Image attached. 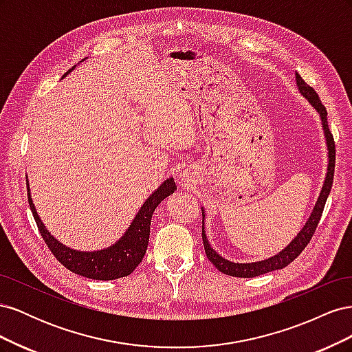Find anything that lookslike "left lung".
I'll use <instances>...</instances> for the list:
<instances>
[{"label": "left lung", "instance_id": "1", "mask_svg": "<svg viewBox=\"0 0 352 352\" xmlns=\"http://www.w3.org/2000/svg\"><path fill=\"white\" fill-rule=\"evenodd\" d=\"M296 76V85L298 88H300L301 94L304 97L311 102L313 107L318 111L322 117V123H323V131H324V136H326V141H327V148H329V167H327V175H326V180H324V185L322 188V192L320 197L317 199V204L311 212L310 219L305 223V226L302 228V230L298 233L296 238L287 245V247L279 252L278 255H274V257L269 258V260H264V261H258V263H248V264H236V263H232L228 261L225 258H221L220 255L210 247V243L206 238V233L204 229H202V242H204V250L207 254V258L216 265V269L220 270L221 273L229 274V276H235V278H255V276H260L264 273H269L273 270H279L286 267L287 264L292 263L298 255H300L308 243H310L314 232L317 229L318 221H320V217L323 214V210H324V204L327 201V197L330 194V189H332V184H333V175H335V155H336V150H335V140H333V135L332 132L329 131V124H327V111L326 107L322 104L320 97H318L317 92L314 91L313 87L310 85H307L305 80L300 76V74H295ZM204 212V211H202Z\"/></svg>", "mask_w": 352, "mask_h": 352}]
</instances>
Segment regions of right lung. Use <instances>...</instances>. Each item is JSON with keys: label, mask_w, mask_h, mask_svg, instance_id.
<instances>
[{"label": "right lung", "mask_w": 352, "mask_h": 352, "mask_svg": "<svg viewBox=\"0 0 352 352\" xmlns=\"http://www.w3.org/2000/svg\"><path fill=\"white\" fill-rule=\"evenodd\" d=\"M175 190V180L167 179L166 182L144 202V206L136 214L131 228L126 230L124 236L119 242L114 243L113 247L97 252H79L61 245L58 241L54 239V236H51V233L45 229L44 225H42L41 219L36 214L35 206L32 204L29 186L28 201L42 239L47 243V247L50 248L52 255H54L66 269L89 279L113 280L129 276L138 267V264L142 261L148 247V239H150V225L153 212L160 202L167 198L170 194H173Z\"/></svg>", "instance_id": "add662e5"}]
</instances>
